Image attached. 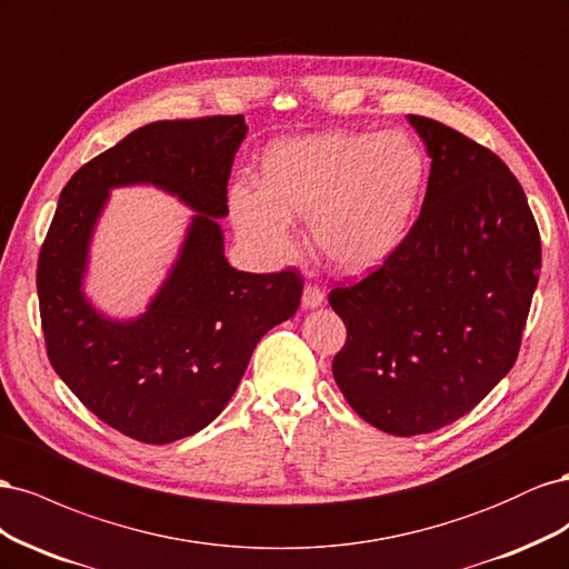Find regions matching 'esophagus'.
<instances>
[{"mask_svg":"<svg viewBox=\"0 0 569 569\" xmlns=\"http://www.w3.org/2000/svg\"><path fill=\"white\" fill-rule=\"evenodd\" d=\"M303 308H318L325 301V291L316 282H306L303 287Z\"/></svg>","mask_w":569,"mask_h":569,"instance_id":"esophagus-1","label":"esophagus"}]
</instances>
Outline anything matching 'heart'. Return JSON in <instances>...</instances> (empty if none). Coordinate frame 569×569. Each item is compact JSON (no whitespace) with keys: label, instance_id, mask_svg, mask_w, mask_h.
I'll return each mask as SVG.
<instances>
[{"label":"heart","instance_id":"b5f03b06","mask_svg":"<svg viewBox=\"0 0 569 569\" xmlns=\"http://www.w3.org/2000/svg\"><path fill=\"white\" fill-rule=\"evenodd\" d=\"M425 178L422 147L403 130L320 132L270 144L261 187L237 182L228 203L237 232L261 256H287L291 216H301L327 261L366 272L403 244Z\"/></svg>","mask_w":569,"mask_h":569}]
</instances>
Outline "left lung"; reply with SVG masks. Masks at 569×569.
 <instances>
[{
  "label": "left lung",
  "instance_id": "8db88e82",
  "mask_svg": "<svg viewBox=\"0 0 569 569\" xmlns=\"http://www.w3.org/2000/svg\"><path fill=\"white\" fill-rule=\"evenodd\" d=\"M408 120L432 159L422 211L380 268L330 291L347 325L335 382L396 437L456 422L503 380L541 268L537 220L508 166L439 120Z\"/></svg>",
  "mask_w": 569,
  "mask_h": 569
}]
</instances>
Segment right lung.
Here are the masks:
<instances>
[{
    "mask_svg": "<svg viewBox=\"0 0 569 569\" xmlns=\"http://www.w3.org/2000/svg\"><path fill=\"white\" fill-rule=\"evenodd\" d=\"M247 137L244 116L157 120L84 163L59 197L38 261L40 318L51 368L120 435L170 443L228 406L261 337L297 313V270H234L218 218ZM153 183L196 211L179 261L134 321L99 315L83 297L89 242L110 189Z\"/></svg>",
    "mask_w": 569,
    "mask_h": 569,
    "instance_id": "obj_1",
    "label": "right lung"
}]
</instances>
